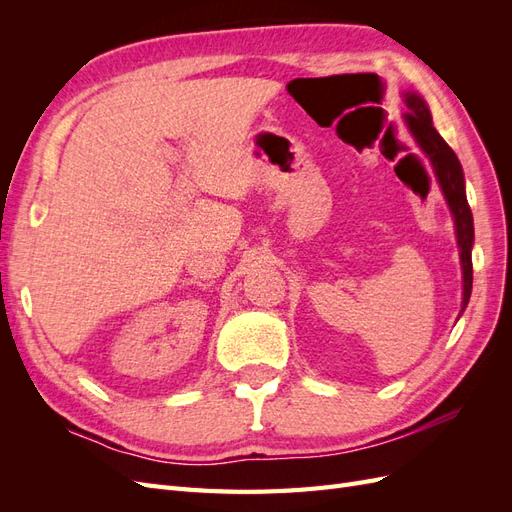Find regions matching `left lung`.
Listing matches in <instances>:
<instances>
[{"label":"left lung","instance_id":"obj_1","mask_svg":"<svg viewBox=\"0 0 512 512\" xmlns=\"http://www.w3.org/2000/svg\"><path fill=\"white\" fill-rule=\"evenodd\" d=\"M401 100L406 102L408 113H404V123L408 132L414 136L416 145L421 147L425 158L429 160L433 175L438 179L440 190L448 209L453 213L455 237L461 260V280H463V299L461 314L466 312L470 294H472V245H474V220L466 198V179L463 168L455 151L446 145L444 138L433 128L429 106L418 91H401ZM459 314V316H461Z\"/></svg>","mask_w":512,"mask_h":512}]
</instances>
